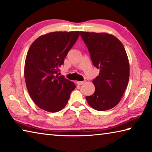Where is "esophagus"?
<instances>
[{"label": "esophagus", "mask_w": 152, "mask_h": 152, "mask_svg": "<svg viewBox=\"0 0 152 152\" xmlns=\"http://www.w3.org/2000/svg\"><path fill=\"white\" fill-rule=\"evenodd\" d=\"M84 81H78L77 82V84H78V85H81V84H83L84 83Z\"/></svg>", "instance_id": "obj_1"}]
</instances>
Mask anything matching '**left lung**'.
<instances>
[{
    "instance_id": "1",
    "label": "left lung",
    "mask_w": 152,
    "mask_h": 152,
    "mask_svg": "<svg viewBox=\"0 0 152 152\" xmlns=\"http://www.w3.org/2000/svg\"><path fill=\"white\" fill-rule=\"evenodd\" d=\"M80 35L88 49L92 64L100 69L92 80L94 93L86 96L94 109L104 111L119 103L129 78V63L122 43L106 33L81 31Z\"/></svg>"
}]
</instances>
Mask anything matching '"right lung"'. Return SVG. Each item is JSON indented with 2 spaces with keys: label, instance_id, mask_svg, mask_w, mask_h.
<instances>
[{
  "label": "right lung",
  "instance_id": "right-lung-1",
  "mask_svg": "<svg viewBox=\"0 0 152 152\" xmlns=\"http://www.w3.org/2000/svg\"><path fill=\"white\" fill-rule=\"evenodd\" d=\"M79 35L80 31L51 32L40 36L31 45L24 76L30 96L40 109L51 113L61 110L75 89V84L58 76V72Z\"/></svg>",
  "mask_w": 152,
  "mask_h": 152
}]
</instances>
